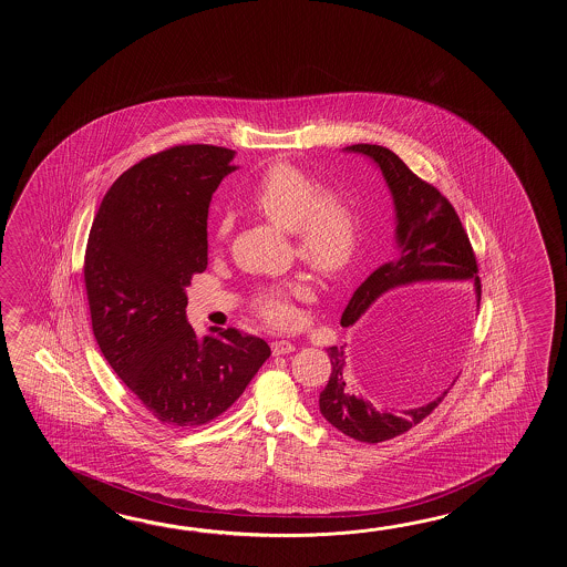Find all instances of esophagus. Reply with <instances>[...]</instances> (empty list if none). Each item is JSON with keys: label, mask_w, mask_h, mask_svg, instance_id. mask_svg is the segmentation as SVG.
<instances>
[{"label": "esophagus", "mask_w": 567, "mask_h": 567, "mask_svg": "<svg viewBox=\"0 0 567 567\" xmlns=\"http://www.w3.org/2000/svg\"><path fill=\"white\" fill-rule=\"evenodd\" d=\"M271 350H274V354H288V352H293L296 347L289 340H274Z\"/></svg>", "instance_id": "esophagus-1"}]
</instances>
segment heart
Here are the masks:
<instances>
[{"instance_id":"obj_1","label":"heart","mask_w":567,"mask_h":567,"mask_svg":"<svg viewBox=\"0 0 567 567\" xmlns=\"http://www.w3.org/2000/svg\"><path fill=\"white\" fill-rule=\"evenodd\" d=\"M251 206L278 229L291 233L296 254L313 271L334 278L349 269L361 245V217L354 203L340 190L324 188L312 174L279 162L255 186ZM230 230V218L218 223L217 239ZM306 293L300 279L266 286L255 298V310L269 324L298 322L296 298Z\"/></svg>"}]
</instances>
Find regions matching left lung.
<instances>
[{"mask_svg":"<svg viewBox=\"0 0 567 567\" xmlns=\"http://www.w3.org/2000/svg\"><path fill=\"white\" fill-rule=\"evenodd\" d=\"M344 152L371 157L385 178L395 206V255L374 269L352 293L340 324L352 326L374 301L393 289L422 281H471L481 306V279L471 239L446 196L411 172L405 162L383 145L354 144ZM332 364L328 385L320 393V413L338 432L352 440L379 444L405 434L446 398L456 383L442 386L434 398L408 410L381 408L361 395L350 374L347 344L326 350Z\"/></svg>","mask_w":567,"mask_h":567,"instance_id":"obj_1","label":"left lung"}]
</instances>
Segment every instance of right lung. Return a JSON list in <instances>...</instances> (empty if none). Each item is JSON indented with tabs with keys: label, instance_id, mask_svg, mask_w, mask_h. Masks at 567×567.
I'll return each instance as SVG.
<instances>
[{
	"label": "right lung",
	"instance_id": "1",
	"mask_svg": "<svg viewBox=\"0 0 567 567\" xmlns=\"http://www.w3.org/2000/svg\"><path fill=\"white\" fill-rule=\"evenodd\" d=\"M233 150L174 145L123 172L96 210L85 254L96 344L157 422L193 427L241 398L271 349L237 328L196 337L186 288L208 266L213 193Z\"/></svg>",
	"mask_w": 567,
	"mask_h": 567
}]
</instances>
